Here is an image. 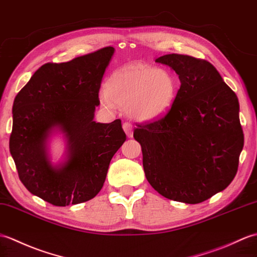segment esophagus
<instances>
[{"mask_svg": "<svg viewBox=\"0 0 257 257\" xmlns=\"http://www.w3.org/2000/svg\"><path fill=\"white\" fill-rule=\"evenodd\" d=\"M122 128H123V130H124V133H126L128 138H131V137H133V135H134V127H133V124H131L130 122H123Z\"/></svg>", "mask_w": 257, "mask_h": 257, "instance_id": "34e87169", "label": "esophagus"}]
</instances>
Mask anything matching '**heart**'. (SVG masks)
<instances>
[{"label":"heart","instance_id":"obj_1","mask_svg":"<svg viewBox=\"0 0 257 257\" xmlns=\"http://www.w3.org/2000/svg\"><path fill=\"white\" fill-rule=\"evenodd\" d=\"M175 77L163 69L142 63H129L118 69L99 93L107 109L117 105L139 121H152L170 110L176 96Z\"/></svg>","mask_w":257,"mask_h":257}]
</instances>
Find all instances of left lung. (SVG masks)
<instances>
[{"mask_svg":"<svg viewBox=\"0 0 257 257\" xmlns=\"http://www.w3.org/2000/svg\"><path fill=\"white\" fill-rule=\"evenodd\" d=\"M156 62L174 70L181 87L168 114L134 131L143 170L165 198L199 204L236 174L244 145L238 100L210 62L176 53Z\"/></svg>","mask_w":257,"mask_h":257,"instance_id":"left-lung-1","label":"left lung"}]
</instances>
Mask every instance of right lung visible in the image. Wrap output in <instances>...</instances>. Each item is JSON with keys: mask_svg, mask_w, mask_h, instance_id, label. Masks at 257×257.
<instances>
[{"mask_svg": "<svg viewBox=\"0 0 257 257\" xmlns=\"http://www.w3.org/2000/svg\"><path fill=\"white\" fill-rule=\"evenodd\" d=\"M115 49L106 47L64 63H46L16 95L10 152L29 192L59 207L94 198L110 160L126 141L120 119L94 121L98 93ZM66 141L64 160L53 165L49 142Z\"/></svg>", "mask_w": 257, "mask_h": 257, "instance_id": "1", "label": "right lung"}]
</instances>
